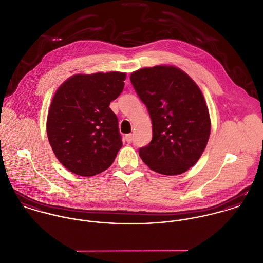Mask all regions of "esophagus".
<instances>
[{"label": "esophagus", "mask_w": 263, "mask_h": 263, "mask_svg": "<svg viewBox=\"0 0 263 263\" xmlns=\"http://www.w3.org/2000/svg\"><path fill=\"white\" fill-rule=\"evenodd\" d=\"M125 139H126V141L128 142V143H132V141H133V135L132 134H127L125 136Z\"/></svg>", "instance_id": "1"}]
</instances>
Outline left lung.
<instances>
[{"label": "left lung", "instance_id": "1", "mask_svg": "<svg viewBox=\"0 0 263 263\" xmlns=\"http://www.w3.org/2000/svg\"><path fill=\"white\" fill-rule=\"evenodd\" d=\"M130 80L152 122V140L139 149L142 160L164 175L187 171L201 157L211 129L199 87L181 69L165 65L137 70Z\"/></svg>", "mask_w": 263, "mask_h": 263}]
</instances>
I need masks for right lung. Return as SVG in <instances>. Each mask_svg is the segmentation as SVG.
Segmentation results:
<instances>
[{
	"label": "right lung",
	"instance_id": "right-lung-1",
	"mask_svg": "<svg viewBox=\"0 0 263 263\" xmlns=\"http://www.w3.org/2000/svg\"><path fill=\"white\" fill-rule=\"evenodd\" d=\"M126 74H77L64 82L51 103L47 135L61 164L79 176L108 169L122 147L118 118L110 109Z\"/></svg>",
	"mask_w": 263,
	"mask_h": 263
}]
</instances>
